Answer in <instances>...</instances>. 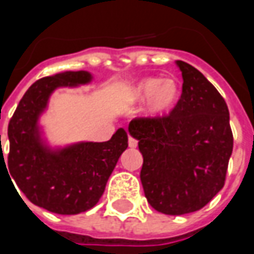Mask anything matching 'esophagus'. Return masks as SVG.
I'll use <instances>...</instances> for the list:
<instances>
[{"label": "esophagus", "mask_w": 254, "mask_h": 254, "mask_svg": "<svg viewBox=\"0 0 254 254\" xmlns=\"http://www.w3.org/2000/svg\"><path fill=\"white\" fill-rule=\"evenodd\" d=\"M137 140L135 138H132V137H128V147H131V148H135L137 147Z\"/></svg>", "instance_id": "34e87169"}]
</instances>
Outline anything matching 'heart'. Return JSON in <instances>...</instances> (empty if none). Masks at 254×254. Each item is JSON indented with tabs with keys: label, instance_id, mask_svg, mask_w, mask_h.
Instances as JSON below:
<instances>
[{
	"label": "heart",
	"instance_id": "heart-1",
	"mask_svg": "<svg viewBox=\"0 0 254 254\" xmlns=\"http://www.w3.org/2000/svg\"><path fill=\"white\" fill-rule=\"evenodd\" d=\"M131 97L137 102L148 100L147 114L160 117L170 112L180 97V86L175 79L147 77L135 84L131 90Z\"/></svg>",
	"mask_w": 254,
	"mask_h": 254
}]
</instances>
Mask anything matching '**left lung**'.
I'll list each match as a JSON object with an SVG mask.
<instances>
[{
  "label": "left lung",
  "instance_id": "obj_1",
  "mask_svg": "<svg viewBox=\"0 0 254 254\" xmlns=\"http://www.w3.org/2000/svg\"><path fill=\"white\" fill-rule=\"evenodd\" d=\"M177 64L184 83L172 112L137 117L128 126L144 160L145 198L165 215L203 208L223 188L233 150L225 99L198 69L182 61Z\"/></svg>",
  "mask_w": 254,
  "mask_h": 254
}]
</instances>
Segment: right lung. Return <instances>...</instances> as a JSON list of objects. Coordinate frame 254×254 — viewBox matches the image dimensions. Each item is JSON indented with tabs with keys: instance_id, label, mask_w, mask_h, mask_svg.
<instances>
[{
	"instance_id": "right-lung-1",
	"label": "right lung",
	"mask_w": 254,
	"mask_h": 254,
	"mask_svg": "<svg viewBox=\"0 0 254 254\" xmlns=\"http://www.w3.org/2000/svg\"><path fill=\"white\" fill-rule=\"evenodd\" d=\"M90 80L92 74L84 70L36 80L8 124L9 154L5 168L8 167L9 175L28 200L59 215H76L93 208L102 198L120 155L128 147L124 128H119L109 141L77 142L59 150H52L42 141L38 120L55 89Z\"/></svg>"
}]
</instances>
